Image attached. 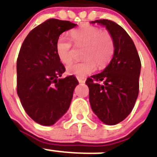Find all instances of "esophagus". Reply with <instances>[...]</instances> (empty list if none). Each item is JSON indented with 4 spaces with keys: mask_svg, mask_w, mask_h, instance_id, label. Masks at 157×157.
Listing matches in <instances>:
<instances>
[{
    "mask_svg": "<svg viewBox=\"0 0 157 157\" xmlns=\"http://www.w3.org/2000/svg\"><path fill=\"white\" fill-rule=\"evenodd\" d=\"M77 79H78V82H80V83H82V82H85V81H86V78L77 77Z\"/></svg>",
    "mask_w": 157,
    "mask_h": 157,
    "instance_id": "obj_1",
    "label": "esophagus"
}]
</instances>
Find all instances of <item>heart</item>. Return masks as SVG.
Here are the masks:
<instances>
[{
	"instance_id": "b5f03b06",
	"label": "heart",
	"mask_w": 157,
	"mask_h": 157,
	"mask_svg": "<svg viewBox=\"0 0 157 157\" xmlns=\"http://www.w3.org/2000/svg\"><path fill=\"white\" fill-rule=\"evenodd\" d=\"M71 39L77 46H85L80 63H75L67 67V73L78 77H84L93 73L96 66L99 68L106 67L113 56L115 45L111 33L102 31L100 28L84 24L71 32ZM56 53L63 64L72 62V43L69 38L60 36L56 41Z\"/></svg>"
}]
</instances>
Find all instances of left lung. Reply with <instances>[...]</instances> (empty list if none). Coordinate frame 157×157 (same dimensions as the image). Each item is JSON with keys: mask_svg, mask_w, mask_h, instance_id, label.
Segmentation results:
<instances>
[{"mask_svg": "<svg viewBox=\"0 0 157 157\" xmlns=\"http://www.w3.org/2000/svg\"><path fill=\"white\" fill-rule=\"evenodd\" d=\"M91 23L107 28L113 37L115 50L104 71L87 78L89 100L92 111L102 122L116 125L128 117L138 97L140 59L132 39L120 25L107 19Z\"/></svg>", "mask_w": 157, "mask_h": 157, "instance_id": "left-lung-1", "label": "left lung"}]
</instances>
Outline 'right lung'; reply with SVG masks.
<instances>
[{
  "label": "right lung",
  "instance_id": "right-lung-1",
  "mask_svg": "<svg viewBox=\"0 0 157 157\" xmlns=\"http://www.w3.org/2000/svg\"><path fill=\"white\" fill-rule=\"evenodd\" d=\"M77 25L48 19L35 27L23 41L17 60V92L28 116L50 126L69 109L78 82L74 75L59 78L66 69L56 53V41Z\"/></svg>",
  "mask_w": 157,
  "mask_h": 157
}]
</instances>
